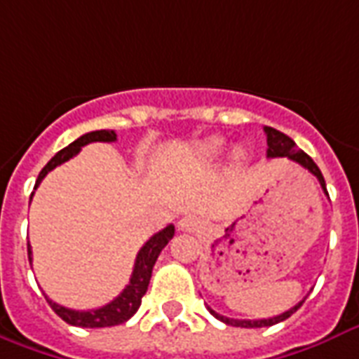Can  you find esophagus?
<instances>
[{"mask_svg":"<svg viewBox=\"0 0 359 359\" xmlns=\"http://www.w3.org/2000/svg\"><path fill=\"white\" fill-rule=\"evenodd\" d=\"M196 229H198V221L191 215L177 221V230H182V232H194Z\"/></svg>","mask_w":359,"mask_h":359,"instance_id":"1","label":"esophagus"}]
</instances>
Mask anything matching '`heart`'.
<instances>
[{
	"instance_id": "obj_1",
	"label": "heart",
	"mask_w": 359,
	"mask_h": 359,
	"mask_svg": "<svg viewBox=\"0 0 359 359\" xmlns=\"http://www.w3.org/2000/svg\"><path fill=\"white\" fill-rule=\"evenodd\" d=\"M223 148H224V140L223 138H211V140L204 142L202 146L198 148V154L202 159H217L219 155L223 154ZM236 155H240V151Z\"/></svg>"
}]
</instances>
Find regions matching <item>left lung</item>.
I'll use <instances>...</instances> for the list:
<instances>
[{
    "label": "left lung",
    "mask_w": 359,
    "mask_h": 359,
    "mask_svg": "<svg viewBox=\"0 0 359 359\" xmlns=\"http://www.w3.org/2000/svg\"><path fill=\"white\" fill-rule=\"evenodd\" d=\"M264 133H266V136H268V157H288L290 161H294V163H298V165H302L304 168H307V170L313 174V176L318 180V183H320L322 191L327 194V189H326V182H324V176H322L320 168L316 166V163L313 159H311L309 155L305 154V151H302V149L296 148V142L290 138V136H286L285 133H280V130L273 129V127H264ZM305 299H302L299 304H296L292 307V309L285 311V313H280V315L277 316H271V318H260V320H236V318H229V316H223L219 315V313H215L213 309H210V313L217 320L224 322V324H229V326H236V327H264V326H273V324H279V322L286 320L288 316L294 315L296 311L302 307V304H304Z\"/></svg>",
    "instance_id": "1"
}]
</instances>
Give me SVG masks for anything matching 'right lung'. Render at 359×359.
<instances>
[{"mask_svg":"<svg viewBox=\"0 0 359 359\" xmlns=\"http://www.w3.org/2000/svg\"><path fill=\"white\" fill-rule=\"evenodd\" d=\"M118 140V135L114 130H91V133H86L80 138L69 144L67 148H63L61 151L52 157V159L46 163L41 174H39L37 182H35V189L41 185V182L44 180V176L48 174L50 170H54L55 166H60L61 163L73 159L74 155L79 154L80 149L84 148L86 144L90 142H116ZM33 196V193H32ZM32 196H29V202H32ZM174 238V224H168L166 229L159 230L157 234H154L149 238L142 249L136 255L135 260V269H133V275H130L129 285L125 286L123 292L119 294L118 298H114L110 304L102 305L99 309H90V311H74L69 309V307H63V305H57L55 302L44 296L46 302L50 304V307L54 309V313L60 316L61 320H65L67 324L79 327H108V326H118V324H123L135 315L138 307L142 304V296L146 294L149 285V279H151V271H154V266L159 258L161 251L165 249L166 243ZM27 258H29V264H32V247L27 245Z\"/></svg>","mask_w":359,"mask_h":359,"instance_id":"1","label":"right lung"}]
</instances>
